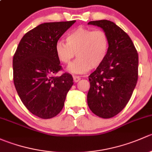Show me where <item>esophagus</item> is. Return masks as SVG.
Masks as SVG:
<instances>
[{"label":"esophagus","instance_id":"esophagus-1","mask_svg":"<svg viewBox=\"0 0 152 152\" xmlns=\"http://www.w3.org/2000/svg\"><path fill=\"white\" fill-rule=\"evenodd\" d=\"M80 80V77L79 76H73V81L74 82H78Z\"/></svg>","mask_w":152,"mask_h":152}]
</instances>
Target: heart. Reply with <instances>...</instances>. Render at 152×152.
Returning <instances> with one entry per match:
<instances>
[{"label": "heart", "instance_id": "obj_1", "mask_svg": "<svg viewBox=\"0 0 152 152\" xmlns=\"http://www.w3.org/2000/svg\"><path fill=\"white\" fill-rule=\"evenodd\" d=\"M66 42H56L55 53L63 64L70 63L76 53L77 59L67 67V71L76 74L85 73L90 68L100 66L105 60L110 45L105 31L85 27H79L70 32Z\"/></svg>", "mask_w": 152, "mask_h": 152}]
</instances>
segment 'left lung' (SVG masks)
<instances>
[{
    "label": "left lung",
    "mask_w": 152,
    "mask_h": 152,
    "mask_svg": "<svg viewBox=\"0 0 152 152\" xmlns=\"http://www.w3.org/2000/svg\"><path fill=\"white\" fill-rule=\"evenodd\" d=\"M109 38L108 52L103 63L89 76L87 104L99 117L110 118L126 107L138 78V54L129 35L107 20L90 21Z\"/></svg>",
    "instance_id": "obj_1"
}]
</instances>
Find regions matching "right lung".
I'll return each instance as SVG.
<instances>
[{"label": "right lung", "instance_id": "obj_1", "mask_svg": "<svg viewBox=\"0 0 152 152\" xmlns=\"http://www.w3.org/2000/svg\"><path fill=\"white\" fill-rule=\"evenodd\" d=\"M76 20L45 23L27 32L13 56V80L25 107L34 115L48 119L64 107L73 77L60 70L55 45Z\"/></svg>", "mask_w": 152, "mask_h": 152}]
</instances>
